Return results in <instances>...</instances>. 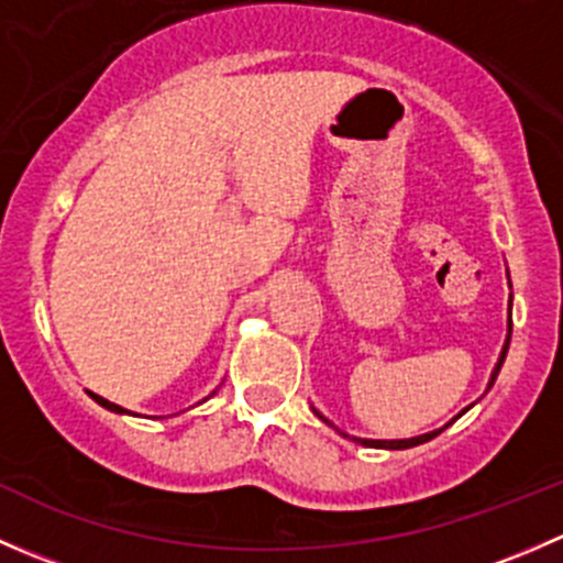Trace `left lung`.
<instances>
[{"mask_svg": "<svg viewBox=\"0 0 563 563\" xmlns=\"http://www.w3.org/2000/svg\"><path fill=\"white\" fill-rule=\"evenodd\" d=\"M507 277H509V272H507ZM509 288H512V283H509ZM509 308H512V297H509ZM509 338H512V313H509V327H507V340H504V349H501V356H498V362H496V367H493V373H490V382H487V389L493 387V384H496V376H498V371H501V365H504V360H507V351H509ZM471 406H474V402H471ZM468 406V408H471ZM468 408H463V411L460 413H465L468 411ZM316 411V408H313ZM457 413V417H460ZM316 417L318 419H323V422L327 424H332L329 422L327 417H321V413L316 411ZM455 417V419H457ZM455 419H452V422H455ZM450 422V424H452ZM450 424H444V428H450ZM334 428V424H332ZM444 428H439V430H430V433H424V435H413V439H391V441H378V439H356V435H349V433H343V430H338L340 435H343V439H351V441H356V444H362V446H373V450H411V446H419V444H424V441H430V439H435V435L441 433V430Z\"/></svg>", "mask_w": 563, "mask_h": 563, "instance_id": "obj_1", "label": "left lung"}]
</instances>
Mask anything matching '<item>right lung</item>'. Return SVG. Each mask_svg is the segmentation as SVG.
Listing matches in <instances>:
<instances>
[{
    "label": "right lung",
    "mask_w": 563,
    "mask_h": 563,
    "mask_svg": "<svg viewBox=\"0 0 563 563\" xmlns=\"http://www.w3.org/2000/svg\"><path fill=\"white\" fill-rule=\"evenodd\" d=\"M89 397H92L95 402H98V406H103V408H108V411H113V413H133V411H128V408H122V406H117V402H111V400H106V397H100V395H95V391H87ZM214 395V391H212ZM203 400H207V397H203Z\"/></svg>",
    "instance_id": "1"
}]
</instances>
